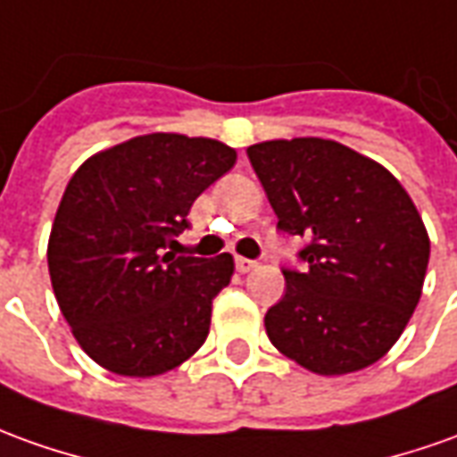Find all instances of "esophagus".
I'll return each mask as SVG.
<instances>
[{"instance_id": "esophagus-1", "label": "esophagus", "mask_w": 457, "mask_h": 457, "mask_svg": "<svg viewBox=\"0 0 457 457\" xmlns=\"http://www.w3.org/2000/svg\"><path fill=\"white\" fill-rule=\"evenodd\" d=\"M259 266L256 261H251V259H244V256H236V269L241 270V273H248V270H253Z\"/></svg>"}]
</instances>
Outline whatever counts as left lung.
<instances>
[{
  "label": "left lung",
  "instance_id": "left-lung-1",
  "mask_svg": "<svg viewBox=\"0 0 457 457\" xmlns=\"http://www.w3.org/2000/svg\"><path fill=\"white\" fill-rule=\"evenodd\" d=\"M278 228L308 238L303 270L283 269L286 294L266 333L319 376L373 366L393 348L423 294L430 238L413 198L378 162L319 137L246 149Z\"/></svg>",
  "mask_w": 457,
  "mask_h": 457
}]
</instances>
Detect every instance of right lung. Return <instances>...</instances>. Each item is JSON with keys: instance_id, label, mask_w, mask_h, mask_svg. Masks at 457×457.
Returning a JSON list of instances; mask_svg holds the SVG:
<instances>
[{"instance_id": "right-lung-1", "label": "right lung", "mask_w": 457, "mask_h": 457, "mask_svg": "<svg viewBox=\"0 0 457 457\" xmlns=\"http://www.w3.org/2000/svg\"><path fill=\"white\" fill-rule=\"evenodd\" d=\"M236 163L216 138L144 134L89 156L59 201L46 261L81 351L116 376L174 370L209 336L234 256H176L194 201Z\"/></svg>"}]
</instances>
